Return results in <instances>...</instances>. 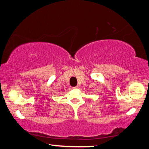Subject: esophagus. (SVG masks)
I'll list each match as a JSON object with an SVG mask.
<instances>
[{"mask_svg":"<svg viewBox=\"0 0 149 149\" xmlns=\"http://www.w3.org/2000/svg\"><path fill=\"white\" fill-rule=\"evenodd\" d=\"M77 86H76V87H73V89H77Z\"/></svg>","mask_w":149,"mask_h":149,"instance_id":"obj_1","label":"esophagus"}]
</instances>
